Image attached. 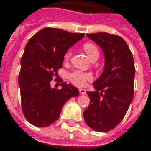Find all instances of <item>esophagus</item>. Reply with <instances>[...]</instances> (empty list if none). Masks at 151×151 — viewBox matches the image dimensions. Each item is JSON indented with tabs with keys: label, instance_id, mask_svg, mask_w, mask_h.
<instances>
[{
	"label": "esophagus",
	"instance_id": "esophagus-1",
	"mask_svg": "<svg viewBox=\"0 0 151 151\" xmlns=\"http://www.w3.org/2000/svg\"><path fill=\"white\" fill-rule=\"evenodd\" d=\"M79 92H80V94H82V95H86V91L83 88L79 89Z\"/></svg>",
	"mask_w": 151,
	"mask_h": 151
}]
</instances>
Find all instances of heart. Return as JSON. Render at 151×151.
Instances as JSON below:
<instances>
[{"label": "heart", "instance_id": "obj_1", "mask_svg": "<svg viewBox=\"0 0 151 151\" xmlns=\"http://www.w3.org/2000/svg\"><path fill=\"white\" fill-rule=\"evenodd\" d=\"M83 49L91 60L94 59H98L99 56V52L95 45L92 44V43H86L83 45ZM70 56H71V52L68 51L65 55V60H68L70 58ZM68 78L73 84H74L75 86H83L86 84V82L88 81L91 80L92 75L89 73H84L76 70V71L69 73L68 74Z\"/></svg>", "mask_w": 151, "mask_h": 151}]
</instances>
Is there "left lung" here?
Returning <instances> with one entry per match:
<instances>
[{"label": "left lung", "mask_w": 151, "mask_h": 151, "mask_svg": "<svg viewBox=\"0 0 151 151\" xmlns=\"http://www.w3.org/2000/svg\"><path fill=\"white\" fill-rule=\"evenodd\" d=\"M86 35L102 48L105 65L93 83L95 91H87L90 104L83 116L92 129L108 132L123 120L133 100L134 60L128 44L119 35L105 32Z\"/></svg>", "instance_id": "left-lung-1"}]
</instances>
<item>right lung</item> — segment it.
Returning a JSON list of instances; mask_svg holds the SVG:
<instances>
[{
	"label": "right lung",
	"mask_w": 151,
	"mask_h": 151,
	"mask_svg": "<svg viewBox=\"0 0 151 151\" xmlns=\"http://www.w3.org/2000/svg\"><path fill=\"white\" fill-rule=\"evenodd\" d=\"M84 35L46 27L27 43L21 59L18 85L24 116L35 126L52 124L59 118L65 102L78 95V88L71 84L62 82V87L58 90L52 88L50 82L62 68L66 52Z\"/></svg>",
	"instance_id": "add662e5"
}]
</instances>
